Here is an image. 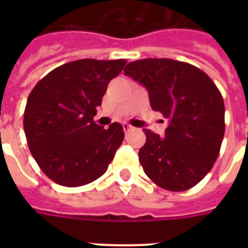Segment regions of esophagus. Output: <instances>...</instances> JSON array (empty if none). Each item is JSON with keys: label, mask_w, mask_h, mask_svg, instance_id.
Wrapping results in <instances>:
<instances>
[{"label": "esophagus", "mask_w": 248, "mask_h": 248, "mask_svg": "<svg viewBox=\"0 0 248 248\" xmlns=\"http://www.w3.org/2000/svg\"><path fill=\"white\" fill-rule=\"evenodd\" d=\"M132 130H134V127H132V126H130V124H124V131L126 132V134L130 131H132Z\"/></svg>", "instance_id": "34e87169"}]
</instances>
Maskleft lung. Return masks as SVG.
Wrapping results in <instances>:
<instances>
[{
  "instance_id": "1",
  "label": "left lung",
  "mask_w": 248,
  "mask_h": 248,
  "mask_svg": "<svg viewBox=\"0 0 248 248\" xmlns=\"http://www.w3.org/2000/svg\"><path fill=\"white\" fill-rule=\"evenodd\" d=\"M124 72L148 90L152 109L169 120L165 138L144 130V172L166 190L190 189L210 172L223 143L225 108L219 89L200 68L179 60H136Z\"/></svg>"
}]
</instances>
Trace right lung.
<instances>
[{"instance_id":"obj_1","label":"right lung","mask_w":248,"mask_h":248,"mask_svg":"<svg viewBox=\"0 0 248 248\" xmlns=\"http://www.w3.org/2000/svg\"><path fill=\"white\" fill-rule=\"evenodd\" d=\"M126 60L81 59L46 75L29 93L24 132L45 175L63 186H81L107 171L124 141L122 124L93 122L108 83Z\"/></svg>"}]
</instances>
